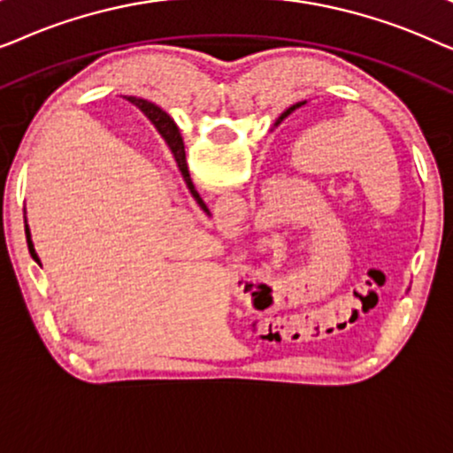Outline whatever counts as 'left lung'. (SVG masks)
Segmentation results:
<instances>
[{
    "mask_svg": "<svg viewBox=\"0 0 453 453\" xmlns=\"http://www.w3.org/2000/svg\"><path fill=\"white\" fill-rule=\"evenodd\" d=\"M301 104H305V101H303V103H296V104H293V107H288L287 111H284V113H282L280 117H278L276 126H278V123H280L282 119H287V117H288L290 113H293V111H296V109H299V107H301ZM171 132H177V134H179V129H177V126H175V129H171Z\"/></svg>",
    "mask_w": 453,
    "mask_h": 453,
    "instance_id": "8db88e82",
    "label": "left lung"
}]
</instances>
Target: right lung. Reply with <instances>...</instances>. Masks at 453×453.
Wrapping results in <instances>:
<instances>
[{
  "mask_svg": "<svg viewBox=\"0 0 453 453\" xmlns=\"http://www.w3.org/2000/svg\"><path fill=\"white\" fill-rule=\"evenodd\" d=\"M129 103H134L135 107H140L142 111H144V115L148 117V119L152 121V126L157 127V129H158V134L163 135V138L166 140V144H169L171 152H173V157H175V160H177V166H179V171H181V175H183V179H185V183H188V188H189V191H191V196L196 197L197 206H200V208L203 210V212H206V214L210 216V210H208V206H206V203H203V200L200 197V194H197V191H196V185H194V181H191V177H189L188 163H185V150H183V140H181V135H179L177 132H171V129H175V121L171 119V115H169V113H165L163 109L157 107V104H154V103H148V101H144V98L129 96ZM24 222H27V220H24ZM27 239H28V250L33 251L35 256H36L35 245H33V239H30V228H28V225H27Z\"/></svg>",
  "mask_w": 453,
  "mask_h": 453,
  "instance_id": "obj_1",
  "label": "right lung"
}]
</instances>
